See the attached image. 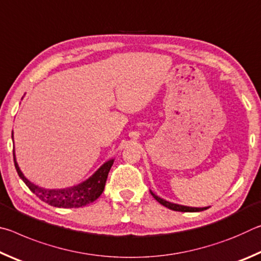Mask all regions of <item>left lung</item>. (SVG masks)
Here are the masks:
<instances>
[{"label":"left lung","instance_id":"left-lung-1","mask_svg":"<svg viewBox=\"0 0 261 261\" xmlns=\"http://www.w3.org/2000/svg\"><path fill=\"white\" fill-rule=\"evenodd\" d=\"M151 194L154 197V199L158 200L161 205L167 207V208L173 210V211H176V212H201V211H205V210L208 208V207H202V208H197V207H188V206H183V205L173 204V202H169V201H166V200L161 199L160 197H158L156 194H154L152 191H151Z\"/></svg>","mask_w":261,"mask_h":261}]
</instances>
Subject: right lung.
Listing matches in <instances>:
<instances>
[{
    "label": "right lung",
    "mask_w": 261,
    "mask_h": 261,
    "mask_svg": "<svg viewBox=\"0 0 261 261\" xmlns=\"http://www.w3.org/2000/svg\"><path fill=\"white\" fill-rule=\"evenodd\" d=\"M14 161L17 173L19 177L24 180V183L28 185L29 189L32 191L39 199L47 202L48 205L62 207V208H77V207L86 206L91 202L95 201L103 192L106 180L108 177V173L112 168L114 160H109L103 163L98 170L95 171L94 175H92L90 178L86 179L78 185H74L71 188L67 189H59V190H49L38 187L25 177L21 173L18 163L16 161L15 153H14Z\"/></svg>",
    "instance_id": "add662e5"
}]
</instances>
